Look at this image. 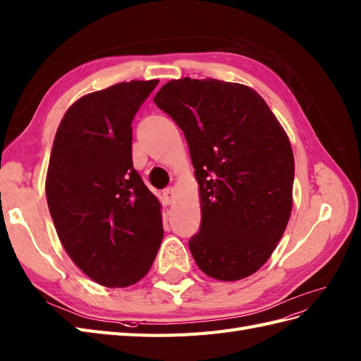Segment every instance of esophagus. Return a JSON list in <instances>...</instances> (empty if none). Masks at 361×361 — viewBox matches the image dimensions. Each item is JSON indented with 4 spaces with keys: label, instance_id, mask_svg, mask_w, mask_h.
Wrapping results in <instances>:
<instances>
[{
    "label": "esophagus",
    "instance_id": "34e87169",
    "mask_svg": "<svg viewBox=\"0 0 361 361\" xmlns=\"http://www.w3.org/2000/svg\"><path fill=\"white\" fill-rule=\"evenodd\" d=\"M162 196H164V202L166 205H170L171 202L174 200V188L173 187H166L164 191H162Z\"/></svg>",
    "mask_w": 361,
    "mask_h": 361
}]
</instances>
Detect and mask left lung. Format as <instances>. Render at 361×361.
<instances>
[{"label": "left lung", "mask_w": 361, "mask_h": 361, "mask_svg": "<svg viewBox=\"0 0 361 361\" xmlns=\"http://www.w3.org/2000/svg\"><path fill=\"white\" fill-rule=\"evenodd\" d=\"M154 104L185 135L200 191V228L188 242L207 276L254 274L282 239L293 208L294 156L262 96L219 79H173Z\"/></svg>", "instance_id": "left-lung-1"}]
</instances>
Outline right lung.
Instances as JSON below:
<instances>
[{"instance_id":"1","label":"right lung","mask_w":361,"mask_h":361,"mask_svg":"<svg viewBox=\"0 0 361 361\" xmlns=\"http://www.w3.org/2000/svg\"><path fill=\"white\" fill-rule=\"evenodd\" d=\"M157 82H119L82 96L51 147L50 216L70 259L102 286L139 282L164 237L159 200L131 161V122Z\"/></svg>"}]
</instances>
